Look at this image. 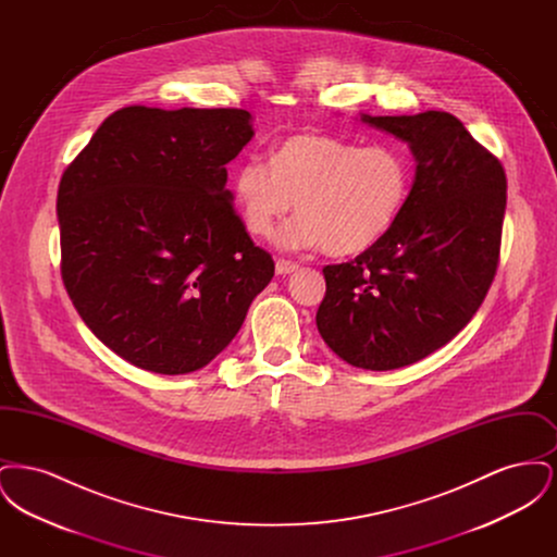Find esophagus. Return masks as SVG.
Returning a JSON list of instances; mask_svg holds the SVG:
<instances>
[{
  "instance_id": "1",
  "label": "esophagus",
  "mask_w": 557,
  "mask_h": 557,
  "mask_svg": "<svg viewBox=\"0 0 557 557\" xmlns=\"http://www.w3.org/2000/svg\"><path fill=\"white\" fill-rule=\"evenodd\" d=\"M296 269H298L296 263H292V261H284V259H280V261L275 263V273H277V275H290V273H294Z\"/></svg>"
}]
</instances>
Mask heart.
I'll use <instances>...</instances> for the list:
<instances>
[{
    "instance_id": "b5f03b06",
    "label": "heart",
    "mask_w": 557,
    "mask_h": 557,
    "mask_svg": "<svg viewBox=\"0 0 557 557\" xmlns=\"http://www.w3.org/2000/svg\"><path fill=\"white\" fill-rule=\"evenodd\" d=\"M413 182V166L397 146H361L323 133L282 139L269 164L248 160L234 175L242 223L255 238L277 236L286 250L323 246L334 257H352L380 244L397 225Z\"/></svg>"
}]
</instances>
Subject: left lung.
Returning <instances> with one entry per match:
<instances>
[{
    "mask_svg": "<svg viewBox=\"0 0 557 557\" xmlns=\"http://www.w3.org/2000/svg\"><path fill=\"white\" fill-rule=\"evenodd\" d=\"M361 121L409 146L416 177L386 238L323 267L315 321L348 366L398 370L447 345L482 305L499 263L507 182L502 162L449 112Z\"/></svg>",
    "mask_w": 557,
    "mask_h": 557,
    "instance_id": "obj_1",
    "label": "left lung"
}]
</instances>
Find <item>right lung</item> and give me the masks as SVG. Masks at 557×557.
<instances>
[{"instance_id":"right-lung-1","label":"right lung","mask_w":557,"mask_h":557,"mask_svg":"<svg viewBox=\"0 0 557 557\" xmlns=\"http://www.w3.org/2000/svg\"><path fill=\"white\" fill-rule=\"evenodd\" d=\"M238 108L112 112L58 187L62 280L121 359L164 375L209 366L273 277L225 187L252 139Z\"/></svg>"}]
</instances>
